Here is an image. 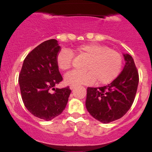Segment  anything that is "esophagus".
I'll list each match as a JSON object with an SVG mask.
<instances>
[{
    "mask_svg": "<svg viewBox=\"0 0 152 152\" xmlns=\"http://www.w3.org/2000/svg\"><path fill=\"white\" fill-rule=\"evenodd\" d=\"M76 86H76V85H74V84H71V85H70V88H71V90H72V89H74V88H76Z\"/></svg>",
    "mask_w": 152,
    "mask_h": 152,
    "instance_id": "esophagus-1",
    "label": "esophagus"
}]
</instances>
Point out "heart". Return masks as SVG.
<instances>
[{
    "mask_svg": "<svg viewBox=\"0 0 152 152\" xmlns=\"http://www.w3.org/2000/svg\"><path fill=\"white\" fill-rule=\"evenodd\" d=\"M88 58L85 71H72L64 76L67 84H91L96 81L100 85L112 82L121 70L123 59L118 51L104 45L90 43L81 45L74 49H63L56 56V64L61 71H65L72 66L74 54Z\"/></svg>",
    "mask_w": 152,
    "mask_h": 152,
    "instance_id": "obj_1",
    "label": "heart"
}]
</instances>
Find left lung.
Listing matches in <instances>:
<instances>
[{
	"mask_svg": "<svg viewBox=\"0 0 152 152\" xmlns=\"http://www.w3.org/2000/svg\"><path fill=\"white\" fill-rule=\"evenodd\" d=\"M124 56L126 64L116 79L105 86L87 88V111L102 123H109L124 116L135 99L139 73L133 58L129 54Z\"/></svg>",
	"mask_w": 152,
	"mask_h": 152,
	"instance_id": "1",
	"label": "left lung"
}]
</instances>
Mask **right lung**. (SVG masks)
I'll return each instance as SVG.
<instances>
[{"instance_id":"add662e5","label":"right lung","mask_w":152,"mask_h":152,"mask_svg":"<svg viewBox=\"0 0 152 152\" xmlns=\"http://www.w3.org/2000/svg\"><path fill=\"white\" fill-rule=\"evenodd\" d=\"M60 50L55 39L39 44L26 56L18 76L26 109L34 116L46 121L61 114L71 91L69 86L54 88L63 81L56 64V56Z\"/></svg>"}]
</instances>
